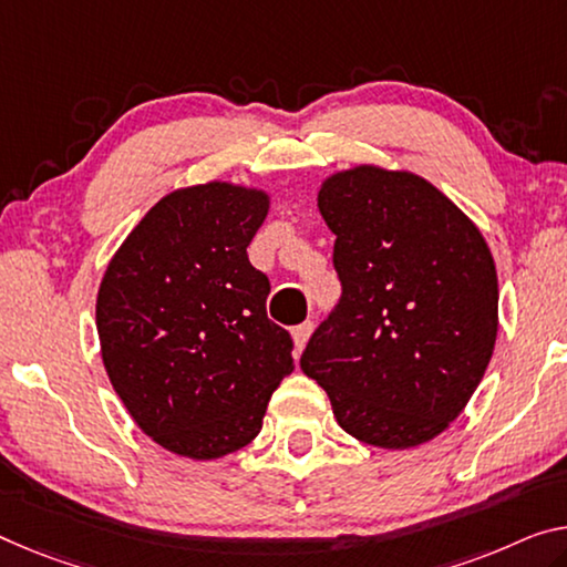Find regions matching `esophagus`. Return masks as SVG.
Wrapping results in <instances>:
<instances>
[{
	"label": "esophagus",
	"instance_id": "esophagus-1",
	"mask_svg": "<svg viewBox=\"0 0 567 567\" xmlns=\"http://www.w3.org/2000/svg\"><path fill=\"white\" fill-rule=\"evenodd\" d=\"M311 332H313V324H311V321H303V324H299V327H293V329H291V337H293V347H296V352H301L303 347H307Z\"/></svg>",
	"mask_w": 567,
	"mask_h": 567
}]
</instances>
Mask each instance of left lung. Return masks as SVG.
I'll use <instances>...</instances> for the list:
<instances>
[{
  "instance_id": "8db88e82",
  "label": "left lung",
  "mask_w": 567,
  "mask_h": 567,
  "mask_svg": "<svg viewBox=\"0 0 567 567\" xmlns=\"http://www.w3.org/2000/svg\"><path fill=\"white\" fill-rule=\"evenodd\" d=\"M337 235V311L311 334L301 370L337 423L368 446L433 441L464 411L499 329L492 250L456 203L421 174L354 164L321 179Z\"/></svg>"
}]
</instances>
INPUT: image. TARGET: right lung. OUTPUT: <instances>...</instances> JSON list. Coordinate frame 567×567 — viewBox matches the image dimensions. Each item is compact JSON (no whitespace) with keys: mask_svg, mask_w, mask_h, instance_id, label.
Here are the masks:
<instances>
[{"mask_svg":"<svg viewBox=\"0 0 567 567\" xmlns=\"http://www.w3.org/2000/svg\"><path fill=\"white\" fill-rule=\"evenodd\" d=\"M268 210L260 187H179L103 271V368L134 423L174 456L215 461L248 446L293 372L291 337L266 317L271 286L246 250Z\"/></svg>","mask_w":567,"mask_h":567,"instance_id":"add662e5","label":"right lung"}]
</instances>
